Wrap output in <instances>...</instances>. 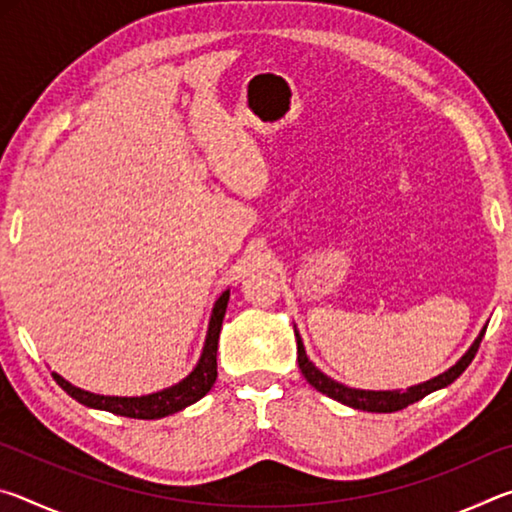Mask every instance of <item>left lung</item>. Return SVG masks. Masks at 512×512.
I'll use <instances>...</instances> for the list:
<instances>
[{
  "mask_svg": "<svg viewBox=\"0 0 512 512\" xmlns=\"http://www.w3.org/2000/svg\"><path fill=\"white\" fill-rule=\"evenodd\" d=\"M485 329L483 332L476 336V341L470 345V350H467L461 359H458L452 368L445 370L443 375L433 377L429 381H424V384L418 386H411L406 388V391H361V388H350V386H343L339 381H334L332 377H327L325 372H320L314 363L309 361L307 352H305V345H302L300 334L296 332V341H298V366L300 372L305 375V379L309 381L311 386L316 388L327 397H332V400L341 402L345 406H352V409H359V411H370V413H393V411H402L406 406L422 400V397H427L433 391H440V388H445L456 381L458 377L463 375L465 368L470 366L476 350H479L481 339H483Z\"/></svg>",
  "mask_w": 512,
  "mask_h": 512,
  "instance_id": "1",
  "label": "left lung"
}]
</instances>
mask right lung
<instances>
[{"label": "right lung", "mask_w": 512, "mask_h": 512, "mask_svg": "<svg viewBox=\"0 0 512 512\" xmlns=\"http://www.w3.org/2000/svg\"><path fill=\"white\" fill-rule=\"evenodd\" d=\"M228 300H230V289H225L219 296V300L214 302L210 327H207L205 345H203L201 359H198L196 368L189 372L183 381L164 388V391L142 395V397L97 395V393H90V391H83V388L72 386L67 379L60 377L58 372H51V375H54L56 384L63 388L69 397H74V400L81 402L83 406H90V409L110 411L115 415H124V418H135V420L167 418V415L183 411L185 406L201 400V397L210 393V388L214 386L216 348H219V334H221L225 309H228Z\"/></svg>", "instance_id": "1"}]
</instances>
